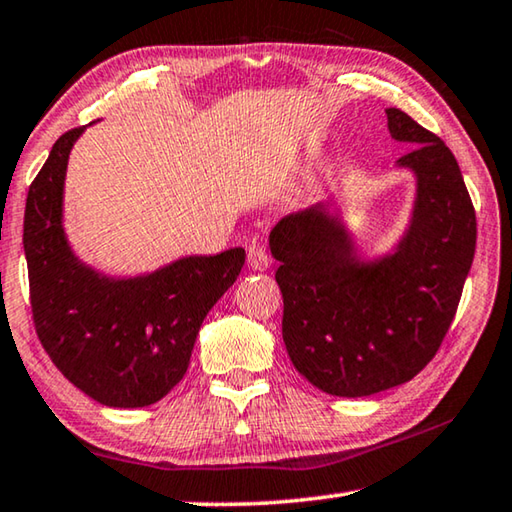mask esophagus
Here are the masks:
<instances>
[{
    "label": "esophagus",
    "instance_id": "obj_1",
    "mask_svg": "<svg viewBox=\"0 0 512 512\" xmlns=\"http://www.w3.org/2000/svg\"><path fill=\"white\" fill-rule=\"evenodd\" d=\"M271 259L266 255V250L262 246H250L248 248V266L253 271H266L269 269Z\"/></svg>",
    "mask_w": 512,
    "mask_h": 512
}]
</instances>
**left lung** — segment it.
I'll list each match as a JSON object with an SVG mask.
<instances>
[{
  "label": "left lung",
  "mask_w": 512,
  "mask_h": 512,
  "mask_svg": "<svg viewBox=\"0 0 512 512\" xmlns=\"http://www.w3.org/2000/svg\"><path fill=\"white\" fill-rule=\"evenodd\" d=\"M385 113L389 136L415 145L392 166L415 180L392 248L364 253L330 200L287 214L269 234L289 358L344 399L408 383L433 360L474 262L476 214L456 157L408 113Z\"/></svg>",
  "instance_id": "1"
}]
</instances>
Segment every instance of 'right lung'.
<instances>
[{
    "label": "right lung",
    "instance_id": "1",
    "mask_svg": "<svg viewBox=\"0 0 512 512\" xmlns=\"http://www.w3.org/2000/svg\"><path fill=\"white\" fill-rule=\"evenodd\" d=\"M84 132L63 134L29 186L22 243L31 312L72 385L107 408H145L182 380L202 321L239 278L246 250L184 255L136 275L86 264L63 221L68 159Z\"/></svg>",
    "mask_w": 512,
    "mask_h": 512
}]
</instances>
